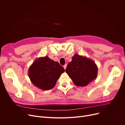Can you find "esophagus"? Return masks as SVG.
Listing matches in <instances>:
<instances>
[{
	"label": "esophagus",
	"instance_id": "esophagus-1",
	"mask_svg": "<svg viewBox=\"0 0 125 125\" xmlns=\"http://www.w3.org/2000/svg\"><path fill=\"white\" fill-rule=\"evenodd\" d=\"M63 67H64V68L65 69H66V67H67V64H66L65 65H64V66H63Z\"/></svg>",
	"mask_w": 125,
	"mask_h": 125
}]
</instances>
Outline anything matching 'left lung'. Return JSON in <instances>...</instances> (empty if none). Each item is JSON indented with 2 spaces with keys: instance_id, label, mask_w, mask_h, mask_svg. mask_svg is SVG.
<instances>
[{
  "instance_id": "left-lung-1",
  "label": "left lung",
  "mask_w": 125,
  "mask_h": 125,
  "mask_svg": "<svg viewBox=\"0 0 125 125\" xmlns=\"http://www.w3.org/2000/svg\"><path fill=\"white\" fill-rule=\"evenodd\" d=\"M65 71L76 86L84 87L96 79L98 67L91 59L75 54Z\"/></svg>"
}]
</instances>
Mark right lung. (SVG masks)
Returning <instances> with one entry per match:
<instances>
[{"instance_id": "right-lung-1", "label": "right lung", "mask_w": 125, "mask_h": 125, "mask_svg": "<svg viewBox=\"0 0 125 125\" xmlns=\"http://www.w3.org/2000/svg\"><path fill=\"white\" fill-rule=\"evenodd\" d=\"M64 71V68L58 62L45 56L39 57L32 64L28 69V76L35 87L42 90H49L55 86Z\"/></svg>"}]
</instances>
